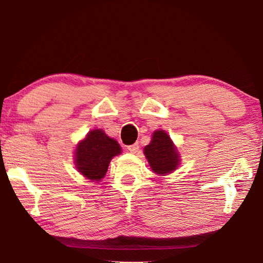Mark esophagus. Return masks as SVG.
I'll return each mask as SVG.
<instances>
[{
  "label": "esophagus",
  "mask_w": 263,
  "mask_h": 263,
  "mask_svg": "<svg viewBox=\"0 0 263 263\" xmlns=\"http://www.w3.org/2000/svg\"><path fill=\"white\" fill-rule=\"evenodd\" d=\"M127 149L130 151L131 153H137L138 149H139V144H138V142H136V144L127 146Z\"/></svg>",
  "instance_id": "obj_1"
}]
</instances>
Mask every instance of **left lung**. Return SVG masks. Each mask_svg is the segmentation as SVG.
I'll return each instance as SVG.
<instances>
[{"instance_id": "left-lung-1", "label": "left lung", "mask_w": 263, "mask_h": 263, "mask_svg": "<svg viewBox=\"0 0 263 263\" xmlns=\"http://www.w3.org/2000/svg\"><path fill=\"white\" fill-rule=\"evenodd\" d=\"M144 153L152 171L158 174H167L179 166L177 149L164 131L159 130L153 133L152 141L146 146Z\"/></svg>"}]
</instances>
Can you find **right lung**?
<instances>
[{
	"mask_svg": "<svg viewBox=\"0 0 263 263\" xmlns=\"http://www.w3.org/2000/svg\"><path fill=\"white\" fill-rule=\"evenodd\" d=\"M121 153V146L102 130H92L80 142L75 153V163L79 172L89 180L103 179L110 160Z\"/></svg>",
	"mask_w": 263,
	"mask_h": 263,
	"instance_id": "1",
	"label": "right lung"
}]
</instances>
